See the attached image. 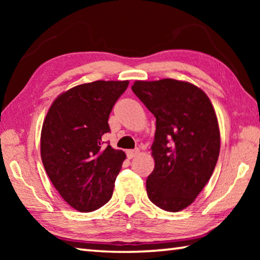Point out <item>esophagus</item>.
<instances>
[{
  "label": "esophagus",
  "mask_w": 260,
  "mask_h": 260,
  "mask_svg": "<svg viewBox=\"0 0 260 260\" xmlns=\"http://www.w3.org/2000/svg\"><path fill=\"white\" fill-rule=\"evenodd\" d=\"M139 152H140L139 149H132V150H128V151L126 152V155H127V157L129 158V159H132V158H134V157L138 156Z\"/></svg>",
  "instance_id": "esophagus-1"
}]
</instances>
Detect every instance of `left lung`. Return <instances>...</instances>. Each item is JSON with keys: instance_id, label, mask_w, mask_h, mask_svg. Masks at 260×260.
<instances>
[{"instance_id": "1", "label": "left lung", "mask_w": 260, "mask_h": 260, "mask_svg": "<svg viewBox=\"0 0 260 260\" xmlns=\"http://www.w3.org/2000/svg\"><path fill=\"white\" fill-rule=\"evenodd\" d=\"M132 90L156 118L148 197L178 212L195 201L217 164L220 132L212 103L199 87L174 79L135 81Z\"/></svg>"}]
</instances>
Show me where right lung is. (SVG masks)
Segmentation results:
<instances>
[{"label": "right lung", "mask_w": 260, "mask_h": 260, "mask_svg": "<svg viewBox=\"0 0 260 260\" xmlns=\"http://www.w3.org/2000/svg\"><path fill=\"white\" fill-rule=\"evenodd\" d=\"M128 81L99 80L60 94L41 131V159L63 200L80 212L98 210L111 199L126 155L103 146L110 112Z\"/></svg>", "instance_id": "add662e5"}]
</instances>
